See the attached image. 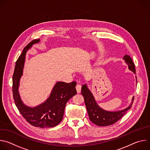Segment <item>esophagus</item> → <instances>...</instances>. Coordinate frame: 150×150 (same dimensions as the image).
Listing matches in <instances>:
<instances>
[{"instance_id":"34e87169","label":"esophagus","mask_w":150,"mask_h":150,"mask_svg":"<svg viewBox=\"0 0 150 150\" xmlns=\"http://www.w3.org/2000/svg\"><path fill=\"white\" fill-rule=\"evenodd\" d=\"M76 90L78 93H80L81 91V85L80 84H76Z\"/></svg>"}]
</instances>
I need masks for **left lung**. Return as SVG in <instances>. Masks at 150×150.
Segmentation results:
<instances>
[{
    "mask_svg": "<svg viewBox=\"0 0 150 150\" xmlns=\"http://www.w3.org/2000/svg\"><path fill=\"white\" fill-rule=\"evenodd\" d=\"M123 59L128 65L129 69L135 74V65L131 57L129 55L126 54ZM81 94L83 97L85 104L86 105L88 115L90 120L93 123L99 126H109L117 122L120 119L122 118V117L128 110H129L131 108L134 100V97H133L131 104L127 108L122 110L109 112L103 110L97 104L92 93L88 88L87 84L82 85Z\"/></svg>",
    "mask_w": 150,
    "mask_h": 150,
    "instance_id": "1",
    "label": "left lung"
}]
</instances>
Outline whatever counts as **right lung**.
<instances>
[{"label": "right lung", "mask_w": 150, "mask_h": 150, "mask_svg": "<svg viewBox=\"0 0 150 150\" xmlns=\"http://www.w3.org/2000/svg\"><path fill=\"white\" fill-rule=\"evenodd\" d=\"M39 41L40 39L31 41L25 47L16 62L12 78L13 97L20 113L30 124L41 128L52 127L57 125L62 120L67 103L76 94V82H57L48 99L34 108L28 107L23 103L19 94L18 87L20 78L23 75L25 54L34 44Z\"/></svg>", "instance_id": "1"}]
</instances>
